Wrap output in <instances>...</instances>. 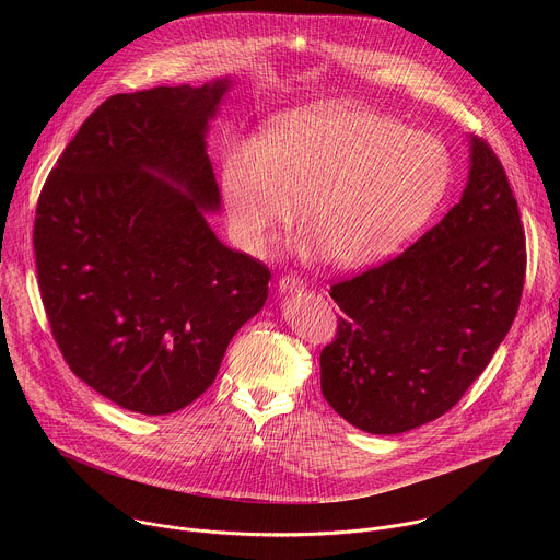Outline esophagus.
<instances>
[{
	"instance_id": "1",
	"label": "esophagus",
	"mask_w": 560,
	"mask_h": 560,
	"mask_svg": "<svg viewBox=\"0 0 560 560\" xmlns=\"http://www.w3.org/2000/svg\"><path fill=\"white\" fill-rule=\"evenodd\" d=\"M279 290L281 292H296V290H303V279L294 277V275H285L279 279Z\"/></svg>"
}]
</instances>
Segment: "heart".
<instances>
[{"instance_id":"obj_1","label":"heart","mask_w":560,"mask_h":560,"mask_svg":"<svg viewBox=\"0 0 560 560\" xmlns=\"http://www.w3.org/2000/svg\"><path fill=\"white\" fill-rule=\"evenodd\" d=\"M450 150L430 132L343 104L279 117L266 141L236 145L223 164V197L238 236L266 250L296 217L305 250L359 268L401 248L441 206Z\"/></svg>"}]
</instances>
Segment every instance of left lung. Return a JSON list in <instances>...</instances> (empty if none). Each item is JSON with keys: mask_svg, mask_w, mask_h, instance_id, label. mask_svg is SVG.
Listing matches in <instances>:
<instances>
[{"mask_svg": "<svg viewBox=\"0 0 560 560\" xmlns=\"http://www.w3.org/2000/svg\"><path fill=\"white\" fill-rule=\"evenodd\" d=\"M469 143L460 201L406 253L330 288L343 316L322 352V392L363 432H408L452 410L514 324L525 230L499 156Z\"/></svg>", "mask_w": 560, "mask_h": 560, "instance_id": "8db88e82", "label": "left lung"}]
</instances>
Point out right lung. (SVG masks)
<instances>
[{
    "label": "right lung",
    "mask_w": 560,
    "mask_h": 560,
    "mask_svg": "<svg viewBox=\"0 0 560 560\" xmlns=\"http://www.w3.org/2000/svg\"><path fill=\"white\" fill-rule=\"evenodd\" d=\"M230 79L108 97L50 171L35 212L44 310L68 368L139 415H171L214 381L268 299L270 270L223 246L206 130Z\"/></svg>",
    "instance_id": "1"
}]
</instances>
